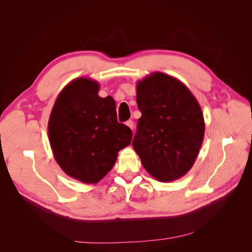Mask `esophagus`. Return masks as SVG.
Returning a JSON list of instances; mask_svg holds the SVG:
<instances>
[{
  "mask_svg": "<svg viewBox=\"0 0 252 252\" xmlns=\"http://www.w3.org/2000/svg\"><path fill=\"white\" fill-rule=\"evenodd\" d=\"M126 125L131 129V130H133V122L131 121V120H129V121H127L126 122Z\"/></svg>",
  "mask_w": 252,
  "mask_h": 252,
  "instance_id": "34e87169",
  "label": "esophagus"
}]
</instances>
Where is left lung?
I'll list each match as a JSON object with an SVG mask.
<instances>
[{"label":"left lung","instance_id":"obj_1","mask_svg":"<svg viewBox=\"0 0 252 252\" xmlns=\"http://www.w3.org/2000/svg\"><path fill=\"white\" fill-rule=\"evenodd\" d=\"M142 112L132 141L146 171L159 182L178 180L191 169L204 140L201 106L185 84L163 72L136 83Z\"/></svg>","mask_w":252,"mask_h":252}]
</instances>
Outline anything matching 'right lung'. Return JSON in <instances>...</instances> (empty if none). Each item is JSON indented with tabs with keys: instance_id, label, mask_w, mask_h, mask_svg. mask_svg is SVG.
Instances as JSON below:
<instances>
[{
	"instance_id": "obj_1",
	"label": "right lung",
	"mask_w": 252,
	"mask_h": 252,
	"mask_svg": "<svg viewBox=\"0 0 252 252\" xmlns=\"http://www.w3.org/2000/svg\"><path fill=\"white\" fill-rule=\"evenodd\" d=\"M100 84L78 78L62 89L48 121L49 143L57 163L70 178L96 184L131 143L130 128L117 120L116 102L98 96Z\"/></svg>"
}]
</instances>
